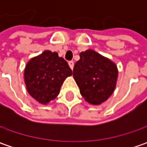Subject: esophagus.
Segmentation results:
<instances>
[{"instance_id":"1","label":"esophagus","mask_w":147,"mask_h":147,"mask_svg":"<svg viewBox=\"0 0 147 147\" xmlns=\"http://www.w3.org/2000/svg\"><path fill=\"white\" fill-rule=\"evenodd\" d=\"M69 67H70L71 69H74V62L73 60L69 61Z\"/></svg>"}]
</instances>
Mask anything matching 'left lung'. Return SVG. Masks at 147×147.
<instances>
[{"label": "left lung", "instance_id": "8db88e82", "mask_svg": "<svg viewBox=\"0 0 147 147\" xmlns=\"http://www.w3.org/2000/svg\"><path fill=\"white\" fill-rule=\"evenodd\" d=\"M73 69V75L80 93L89 103L99 105L105 101L115 88L118 70L109 59L88 50L80 53Z\"/></svg>", "mask_w": 147, "mask_h": 147}]
</instances>
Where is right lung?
<instances>
[{
  "mask_svg": "<svg viewBox=\"0 0 147 147\" xmlns=\"http://www.w3.org/2000/svg\"><path fill=\"white\" fill-rule=\"evenodd\" d=\"M72 69L56 52L46 51L27 64L24 81L28 93L42 104L55 98L61 85Z\"/></svg>",
  "mask_w": 147,
  "mask_h": 147,
  "instance_id": "add662e5",
  "label": "right lung"
}]
</instances>
